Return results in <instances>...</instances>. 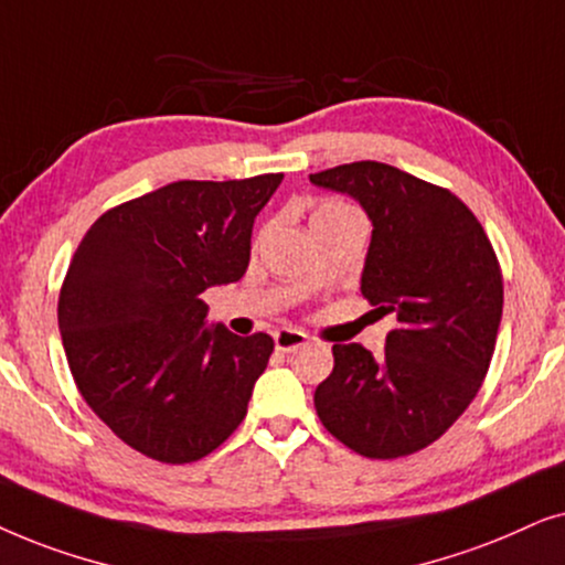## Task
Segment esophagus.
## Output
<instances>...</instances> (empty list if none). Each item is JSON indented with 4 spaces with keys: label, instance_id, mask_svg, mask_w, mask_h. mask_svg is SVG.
Returning a JSON list of instances; mask_svg holds the SVG:
<instances>
[{
    "label": "esophagus",
    "instance_id": "34e87169",
    "mask_svg": "<svg viewBox=\"0 0 565 565\" xmlns=\"http://www.w3.org/2000/svg\"><path fill=\"white\" fill-rule=\"evenodd\" d=\"M274 343H276V351L281 353H291L297 349H302L307 345V335L302 330H295V328H281L274 333Z\"/></svg>",
    "mask_w": 565,
    "mask_h": 565
}]
</instances>
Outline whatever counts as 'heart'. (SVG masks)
<instances>
[{"label": "heart", "instance_id": "obj_1", "mask_svg": "<svg viewBox=\"0 0 565 565\" xmlns=\"http://www.w3.org/2000/svg\"><path fill=\"white\" fill-rule=\"evenodd\" d=\"M343 209H349V206H343V204H338V201H326V204H322L318 212L315 214H328V212H343Z\"/></svg>", "mask_w": 565, "mask_h": 565}]
</instances>
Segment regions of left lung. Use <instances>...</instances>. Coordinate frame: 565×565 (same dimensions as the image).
<instances>
[{
	"label": "left lung",
	"instance_id": "1",
	"mask_svg": "<svg viewBox=\"0 0 565 565\" xmlns=\"http://www.w3.org/2000/svg\"><path fill=\"white\" fill-rule=\"evenodd\" d=\"M310 180L370 216L361 295L397 320L377 359L359 343L333 345L315 411L353 452L413 455L462 416L491 366L503 310L491 239L455 193L393 164H338Z\"/></svg>",
	"mask_w": 565,
	"mask_h": 565
}]
</instances>
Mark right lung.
<instances>
[{
  "label": "right lung",
  "mask_w": 565,
  "mask_h": 565,
  "mask_svg": "<svg viewBox=\"0 0 565 565\" xmlns=\"http://www.w3.org/2000/svg\"><path fill=\"white\" fill-rule=\"evenodd\" d=\"M281 180H178L105 212L74 253L58 295L72 377L152 460H201L243 424L274 338L206 326L201 295L243 278L253 222Z\"/></svg>",
  "instance_id": "add662e5"
}]
</instances>
